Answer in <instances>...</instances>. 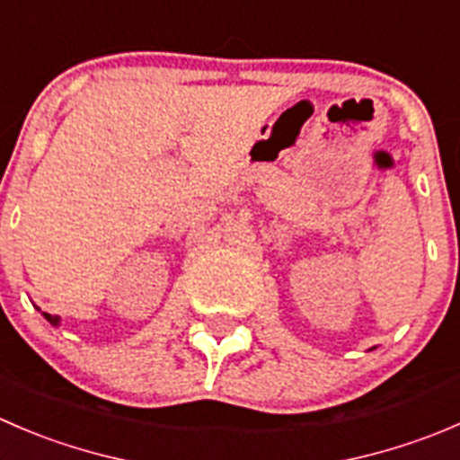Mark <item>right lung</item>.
Here are the masks:
<instances>
[{"label": "right lung", "mask_w": 460, "mask_h": 460, "mask_svg": "<svg viewBox=\"0 0 460 460\" xmlns=\"http://www.w3.org/2000/svg\"><path fill=\"white\" fill-rule=\"evenodd\" d=\"M44 316H47V321H51L53 325L60 323V316H58V314H47V312H44Z\"/></svg>", "instance_id": "add662e5"}]
</instances>
